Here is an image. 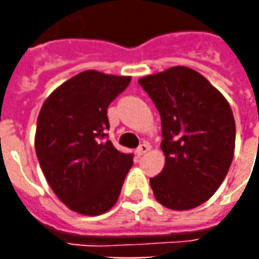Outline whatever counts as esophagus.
<instances>
[{
    "instance_id": "esophagus-1",
    "label": "esophagus",
    "mask_w": 259,
    "mask_h": 259,
    "mask_svg": "<svg viewBox=\"0 0 259 259\" xmlns=\"http://www.w3.org/2000/svg\"><path fill=\"white\" fill-rule=\"evenodd\" d=\"M147 151H150V146L147 144V143H143L139 148H137V155H143V154H146Z\"/></svg>"
}]
</instances>
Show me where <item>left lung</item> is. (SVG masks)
Here are the masks:
<instances>
[{"label":"left lung","instance_id":"8db88e82","mask_svg":"<svg viewBox=\"0 0 259 259\" xmlns=\"http://www.w3.org/2000/svg\"><path fill=\"white\" fill-rule=\"evenodd\" d=\"M161 115L165 166L150 179L161 205L187 211L215 194L233 161L236 123L228 100L194 69L172 66L139 80Z\"/></svg>","mask_w":259,"mask_h":259}]
</instances>
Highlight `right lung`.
<instances>
[{"label": "right lung", "mask_w": 259, "mask_h": 259, "mask_svg": "<svg viewBox=\"0 0 259 259\" xmlns=\"http://www.w3.org/2000/svg\"><path fill=\"white\" fill-rule=\"evenodd\" d=\"M130 76L84 70L47 97L37 118V159L48 185L69 209L96 217L119 198L133 155L104 140L108 105Z\"/></svg>", "instance_id": "add662e5"}]
</instances>
